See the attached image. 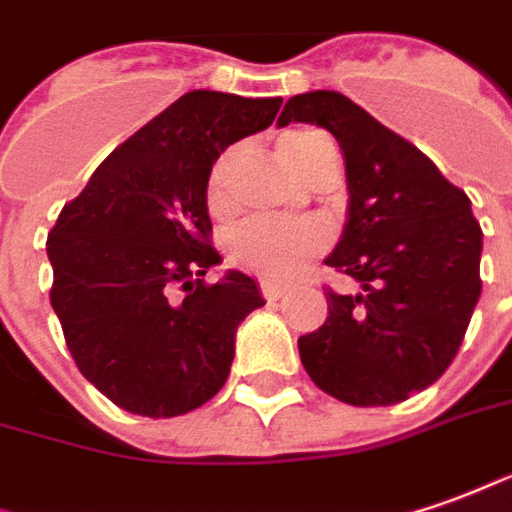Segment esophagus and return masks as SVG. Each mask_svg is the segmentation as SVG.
<instances>
[{"label":"esophagus","instance_id":"obj_1","mask_svg":"<svg viewBox=\"0 0 512 512\" xmlns=\"http://www.w3.org/2000/svg\"><path fill=\"white\" fill-rule=\"evenodd\" d=\"M260 291H263V297H266V300H280L288 288H283V285H274V283H260Z\"/></svg>","mask_w":512,"mask_h":512}]
</instances>
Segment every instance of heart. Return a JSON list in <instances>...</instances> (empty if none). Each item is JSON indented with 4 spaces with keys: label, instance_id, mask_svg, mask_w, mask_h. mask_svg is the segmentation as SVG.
I'll return each mask as SVG.
<instances>
[{
    "label": "heart",
    "instance_id": "heart-1",
    "mask_svg": "<svg viewBox=\"0 0 512 512\" xmlns=\"http://www.w3.org/2000/svg\"><path fill=\"white\" fill-rule=\"evenodd\" d=\"M235 151L229 148L212 162L204 187V201L212 215H227L229 210V179L235 168ZM280 156L288 168L300 176L302 182H311L316 170L336 156V148L319 131H288L280 137ZM328 229L314 221L305 224H269V221H246L229 235L227 255L238 269L255 274L271 283H288L300 274L308 260L322 255L328 249Z\"/></svg>",
    "mask_w": 512,
    "mask_h": 512
}]
</instances>
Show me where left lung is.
I'll use <instances>...</instances> for the list:
<instances>
[{
	"label": "left lung",
	"instance_id": "1",
	"mask_svg": "<svg viewBox=\"0 0 512 512\" xmlns=\"http://www.w3.org/2000/svg\"><path fill=\"white\" fill-rule=\"evenodd\" d=\"M328 128L344 154L347 224L328 266L356 291L328 288V319L300 336L316 387L350 406H389L431 387L460 350L482 280L471 198L423 151L339 92H305L277 125Z\"/></svg>",
	"mask_w": 512,
	"mask_h": 512
}]
</instances>
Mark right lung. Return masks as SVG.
<instances>
[{
  "mask_svg": "<svg viewBox=\"0 0 512 512\" xmlns=\"http://www.w3.org/2000/svg\"><path fill=\"white\" fill-rule=\"evenodd\" d=\"M280 97L196 89L142 125L64 204L50 238L52 311L86 381L125 412L176 417L227 384L235 330L266 305L210 246L207 173L232 142L269 128Z\"/></svg>",
  "mask_w": 512,
  "mask_h": 512,
  "instance_id": "obj_1",
  "label": "right lung"
}]
</instances>
